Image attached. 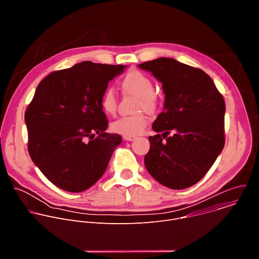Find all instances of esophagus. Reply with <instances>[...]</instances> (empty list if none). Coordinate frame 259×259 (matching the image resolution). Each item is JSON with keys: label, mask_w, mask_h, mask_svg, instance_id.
<instances>
[{"label": "esophagus", "mask_w": 259, "mask_h": 259, "mask_svg": "<svg viewBox=\"0 0 259 259\" xmlns=\"http://www.w3.org/2000/svg\"><path fill=\"white\" fill-rule=\"evenodd\" d=\"M123 138H124V140H127V141H132L135 139L134 136H123Z\"/></svg>", "instance_id": "34e87169"}]
</instances>
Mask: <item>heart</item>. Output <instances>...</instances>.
I'll return each mask as SVG.
<instances>
[{"label":"heart","instance_id":"1","mask_svg":"<svg viewBox=\"0 0 259 259\" xmlns=\"http://www.w3.org/2000/svg\"><path fill=\"white\" fill-rule=\"evenodd\" d=\"M122 88L126 93L134 94L138 97L136 102V110L144 109L147 113H154L159 104V96L154 90L152 79L145 73L133 69L129 71L122 82ZM100 105L103 112L107 115H114L117 110L118 99L114 88H107L102 94ZM149 118L144 112H138L131 116L119 118L110 125L113 132L123 136H136L141 134Z\"/></svg>","mask_w":259,"mask_h":259}]
</instances>
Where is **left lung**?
I'll return each mask as SVG.
<instances>
[{
	"label": "left lung",
	"instance_id": "1",
	"mask_svg": "<svg viewBox=\"0 0 259 259\" xmlns=\"http://www.w3.org/2000/svg\"><path fill=\"white\" fill-rule=\"evenodd\" d=\"M138 66L151 71L165 93L144 165L163 186L188 189L205 176L224 149L225 99L200 68L166 57Z\"/></svg>",
	"mask_w": 259,
	"mask_h": 259
}]
</instances>
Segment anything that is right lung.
<instances>
[{
	"label": "right lung",
	"mask_w": 259,
	"mask_h": 259,
	"mask_svg": "<svg viewBox=\"0 0 259 259\" xmlns=\"http://www.w3.org/2000/svg\"><path fill=\"white\" fill-rule=\"evenodd\" d=\"M125 65L83 61L52 71L36 87L24 120L30 159L57 188L80 193L103 175L119 134L105 132L100 100Z\"/></svg>",
	"instance_id": "obj_1"
}]
</instances>
